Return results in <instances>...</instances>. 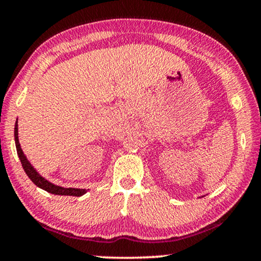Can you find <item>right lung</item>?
Masks as SVG:
<instances>
[{
  "mask_svg": "<svg viewBox=\"0 0 261 261\" xmlns=\"http://www.w3.org/2000/svg\"><path fill=\"white\" fill-rule=\"evenodd\" d=\"M14 138H15V147H16V153L19 155V159L21 161L22 169L28 174L30 179L34 182L36 186L41 188V189L48 191V193L55 194V195H65V196H82L87 193L85 189H75V188H62V187H58L55 184H51L48 180H45L44 178L39 176V174L36 172V170L31 166V164L29 163L26 156L22 153L21 148H20V143H19V138H18V121L15 123V127H14Z\"/></svg>",
  "mask_w": 261,
  "mask_h": 261,
  "instance_id": "1",
  "label": "right lung"
}]
</instances>
